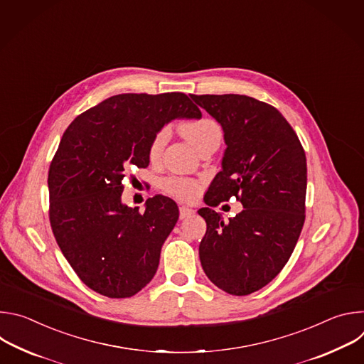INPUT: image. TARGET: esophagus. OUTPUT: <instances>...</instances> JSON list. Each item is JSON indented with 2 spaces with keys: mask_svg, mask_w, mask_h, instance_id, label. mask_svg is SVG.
<instances>
[{
  "mask_svg": "<svg viewBox=\"0 0 364 364\" xmlns=\"http://www.w3.org/2000/svg\"><path fill=\"white\" fill-rule=\"evenodd\" d=\"M191 215H194V210H193V209H188V207H186V205H181V207H180V219H181V220L190 218Z\"/></svg>",
  "mask_w": 364,
  "mask_h": 364,
  "instance_id": "obj_1",
  "label": "esophagus"
}]
</instances>
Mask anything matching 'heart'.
<instances>
[{
	"label": "heart",
	"instance_id": "heart-1",
	"mask_svg": "<svg viewBox=\"0 0 364 364\" xmlns=\"http://www.w3.org/2000/svg\"><path fill=\"white\" fill-rule=\"evenodd\" d=\"M181 132L196 149L207 139L222 138L220 127L218 125V122H215L213 119H209V118H201L197 121L183 124ZM168 138H170L168 128H161L157 134L152 136L149 149H148L151 160H157L160 157ZM161 186L168 194H171L180 200H191L198 194V190H200V186L196 180L184 178V177H168V178L163 180Z\"/></svg>",
	"mask_w": 364,
	"mask_h": 364
}]
</instances>
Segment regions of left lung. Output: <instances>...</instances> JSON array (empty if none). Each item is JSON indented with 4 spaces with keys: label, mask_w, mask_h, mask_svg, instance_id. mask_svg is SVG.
<instances>
[{
    "label": "left lung",
    "mask_w": 364,
    "mask_h": 364,
    "mask_svg": "<svg viewBox=\"0 0 364 364\" xmlns=\"http://www.w3.org/2000/svg\"><path fill=\"white\" fill-rule=\"evenodd\" d=\"M222 127V171L205 204L235 196L243 205L228 223L210 207L198 215L207 230L198 246L203 271L218 288L249 295L285 267L305 220L306 160L282 114L245 95H190Z\"/></svg>",
    "instance_id": "1"
}]
</instances>
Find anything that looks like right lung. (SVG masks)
<instances>
[{
    "label": "right lung",
    "mask_w": 364,
    "mask_h": 364,
    "mask_svg": "<svg viewBox=\"0 0 364 364\" xmlns=\"http://www.w3.org/2000/svg\"><path fill=\"white\" fill-rule=\"evenodd\" d=\"M200 118L180 92L122 93L65 131L48 170L50 225L68 262L95 292L129 298L157 272L178 207L159 194L139 213L122 203V180L132 167H148L151 139L164 125Z\"/></svg>",
    "instance_id": "1"
}]
</instances>
